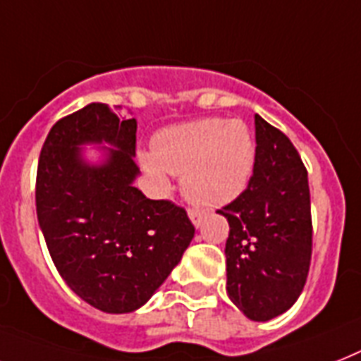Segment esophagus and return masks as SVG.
I'll list each match as a JSON object with an SVG mask.
<instances>
[{
  "label": "esophagus",
  "mask_w": 361,
  "mask_h": 361,
  "mask_svg": "<svg viewBox=\"0 0 361 361\" xmlns=\"http://www.w3.org/2000/svg\"><path fill=\"white\" fill-rule=\"evenodd\" d=\"M189 219L192 221V224H195L196 228H200L202 224H204V221H206V213H202V211H196V209H190Z\"/></svg>",
  "instance_id": "obj_1"
}]
</instances>
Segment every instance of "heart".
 Listing matches in <instances>:
<instances>
[{"label":"heart","mask_w":361,"mask_h":361,"mask_svg":"<svg viewBox=\"0 0 361 361\" xmlns=\"http://www.w3.org/2000/svg\"><path fill=\"white\" fill-rule=\"evenodd\" d=\"M256 161V140L243 120L202 118L172 126L154 139V152L139 163L157 189L181 174V192L204 209L226 206L247 189Z\"/></svg>","instance_id":"b5f03b06"}]
</instances>
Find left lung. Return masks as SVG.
<instances>
[{
    "mask_svg": "<svg viewBox=\"0 0 361 361\" xmlns=\"http://www.w3.org/2000/svg\"><path fill=\"white\" fill-rule=\"evenodd\" d=\"M256 161L248 187L219 209L230 224L228 297L252 321L297 302L312 259L307 172L286 135L256 114Z\"/></svg>",
    "mask_w": 361,
    "mask_h": 361,
    "instance_id": "1",
    "label": "left lung"
}]
</instances>
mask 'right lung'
Here are the masks:
<instances>
[{
    "mask_svg": "<svg viewBox=\"0 0 361 361\" xmlns=\"http://www.w3.org/2000/svg\"><path fill=\"white\" fill-rule=\"evenodd\" d=\"M135 133V118L89 104L49 130L38 159L37 216L49 256L70 289L105 313L148 302L195 237L183 207L133 187ZM85 144H104V161L85 160Z\"/></svg>",
    "mask_w": 361,
    "mask_h": 361,
    "instance_id": "add662e5",
    "label": "right lung"
}]
</instances>
